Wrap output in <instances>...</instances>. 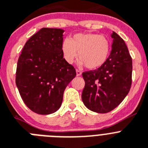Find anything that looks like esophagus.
<instances>
[{
    "label": "esophagus",
    "instance_id": "obj_1",
    "mask_svg": "<svg viewBox=\"0 0 148 148\" xmlns=\"http://www.w3.org/2000/svg\"><path fill=\"white\" fill-rule=\"evenodd\" d=\"M76 72H77V76H80L82 74V72L80 71V70H76Z\"/></svg>",
    "mask_w": 148,
    "mask_h": 148
}]
</instances>
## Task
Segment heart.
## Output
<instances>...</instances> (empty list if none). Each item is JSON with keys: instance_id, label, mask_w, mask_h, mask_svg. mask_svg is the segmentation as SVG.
Listing matches in <instances>:
<instances>
[{"instance_id": "obj_1", "label": "heart", "mask_w": 148, "mask_h": 148, "mask_svg": "<svg viewBox=\"0 0 148 148\" xmlns=\"http://www.w3.org/2000/svg\"><path fill=\"white\" fill-rule=\"evenodd\" d=\"M62 49L68 63L73 62L78 55L80 64H85L87 68L94 70L102 66L108 58L110 42L106 37L99 34H77L70 40H64Z\"/></svg>"}]
</instances>
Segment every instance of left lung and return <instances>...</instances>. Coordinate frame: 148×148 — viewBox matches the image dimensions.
<instances>
[{
    "label": "left lung",
    "instance_id": "8db88e82",
    "mask_svg": "<svg viewBox=\"0 0 148 148\" xmlns=\"http://www.w3.org/2000/svg\"><path fill=\"white\" fill-rule=\"evenodd\" d=\"M111 38L112 50L105 64L82 74L85 80L82 101L89 110L101 114L118 106L132 85V60L127 47L116 32Z\"/></svg>",
    "mask_w": 148,
    "mask_h": 148
}]
</instances>
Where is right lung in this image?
<instances>
[{
    "mask_svg": "<svg viewBox=\"0 0 148 148\" xmlns=\"http://www.w3.org/2000/svg\"><path fill=\"white\" fill-rule=\"evenodd\" d=\"M64 30L43 28L25 44L17 62L16 84L24 103L38 114L60 108L76 70L63 58Z\"/></svg>",
    "mask_w": 148,
    "mask_h": 148,
    "instance_id": "right-lung-1",
    "label": "right lung"
}]
</instances>
